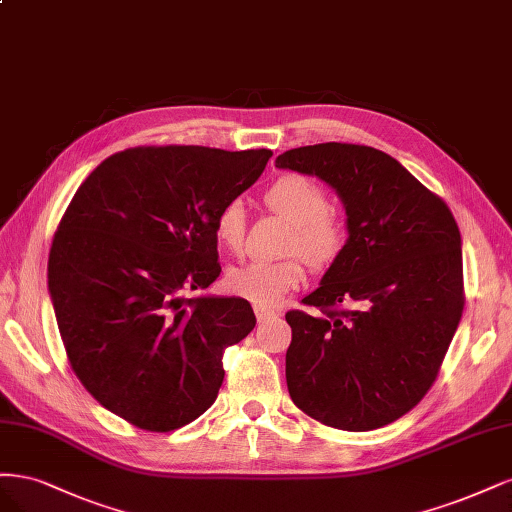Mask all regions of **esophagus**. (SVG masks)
Segmentation results:
<instances>
[{"label": "esophagus", "instance_id": "1", "mask_svg": "<svg viewBox=\"0 0 512 512\" xmlns=\"http://www.w3.org/2000/svg\"><path fill=\"white\" fill-rule=\"evenodd\" d=\"M255 315H257V321L263 323V321H270V319H276L278 312L268 308V306H255Z\"/></svg>", "mask_w": 512, "mask_h": 512}]
</instances>
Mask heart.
Returning <instances> with one entry per match:
<instances>
[{
	"instance_id": "heart-1",
	"label": "heart",
	"mask_w": 512,
	"mask_h": 512,
	"mask_svg": "<svg viewBox=\"0 0 512 512\" xmlns=\"http://www.w3.org/2000/svg\"><path fill=\"white\" fill-rule=\"evenodd\" d=\"M266 206L291 223L285 251L278 261H249L227 272V287L257 306H276L306 280L310 266L329 268L349 246L351 227L344 214L329 206L327 191L304 174H283L263 193ZM214 232L223 249L240 253L246 236V210L234 200L221 208ZM305 256L302 258L297 253Z\"/></svg>"
}]
</instances>
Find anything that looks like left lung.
I'll return each mask as SVG.
<instances>
[{
	"mask_svg": "<svg viewBox=\"0 0 512 512\" xmlns=\"http://www.w3.org/2000/svg\"><path fill=\"white\" fill-rule=\"evenodd\" d=\"M276 168L332 185L351 227L349 246L302 300L319 312L285 315L291 400L336 430L393 423L434 385L464 312L453 212L402 163L364 144L291 148Z\"/></svg>",
	"mask_w": 512,
	"mask_h": 512,
	"instance_id": "1",
	"label": "left lung"
}]
</instances>
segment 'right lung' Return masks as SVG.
I'll return each instance as SVG.
<instances>
[{"label":"right lung","mask_w":512,"mask_h":512,"mask_svg":"<svg viewBox=\"0 0 512 512\" xmlns=\"http://www.w3.org/2000/svg\"><path fill=\"white\" fill-rule=\"evenodd\" d=\"M272 151L134 146L97 166L63 212L48 255L59 334L85 389L146 432L212 406L223 353L253 332L242 298H185L221 274L217 223Z\"/></svg>","instance_id":"obj_1"}]
</instances>
